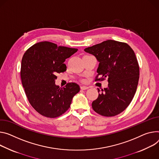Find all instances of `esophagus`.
<instances>
[{"label":"esophagus","mask_w":159,"mask_h":159,"mask_svg":"<svg viewBox=\"0 0 159 159\" xmlns=\"http://www.w3.org/2000/svg\"><path fill=\"white\" fill-rule=\"evenodd\" d=\"M89 88L87 87V86H85V85H82L80 86V89L82 90H85V89H88Z\"/></svg>","instance_id":"1"}]
</instances>
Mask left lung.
Masks as SVG:
<instances>
[{
	"mask_svg": "<svg viewBox=\"0 0 159 159\" xmlns=\"http://www.w3.org/2000/svg\"><path fill=\"white\" fill-rule=\"evenodd\" d=\"M84 51L94 55L99 63L95 81L108 78V87L93 102V110L105 117L120 113L131 102L138 84L139 68L134 51L126 43L108 40Z\"/></svg>",
	"mask_w": 159,
	"mask_h": 159,
	"instance_id": "obj_1",
	"label": "left lung"
}]
</instances>
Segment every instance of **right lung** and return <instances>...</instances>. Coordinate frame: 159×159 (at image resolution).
I'll return each instance as SVG.
<instances>
[{
  "instance_id": "1",
  "label": "right lung",
  "mask_w": 159,
  "mask_h": 159,
  "mask_svg": "<svg viewBox=\"0 0 159 159\" xmlns=\"http://www.w3.org/2000/svg\"><path fill=\"white\" fill-rule=\"evenodd\" d=\"M77 51L44 41L33 45L24 54L21 66L22 84L30 105L43 116H60L79 92L76 83H68L65 88L55 84L56 74L66 70L65 60Z\"/></svg>"
}]
</instances>
